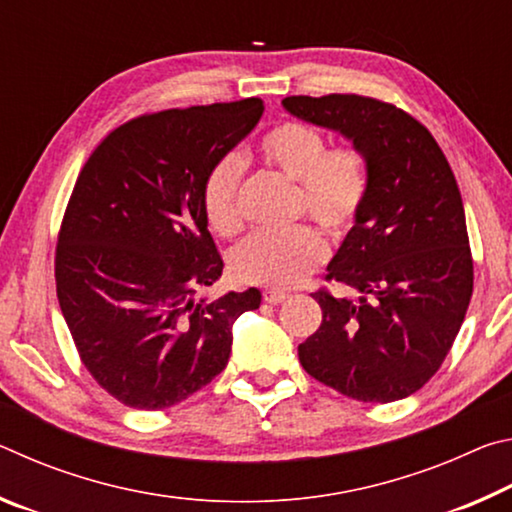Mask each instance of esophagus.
<instances>
[{"label":"esophagus","instance_id":"obj_1","mask_svg":"<svg viewBox=\"0 0 512 512\" xmlns=\"http://www.w3.org/2000/svg\"><path fill=\"white\" fill-rule=\"evenodd\" d=\"M287 298H289V293H284V291H275V289L264 291V300L268 302V305H280V302H284Z\"/></svg>","mask_w":512,"mask_h":512}]
</instances>
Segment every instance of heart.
<instances>
[{"label": "heart", "mask_w": 512, "mask_h": 512, "mask_svg": "<svg viewBox=\"0 0 512 512\" xmlns=\"http://www.w3.org/2000/svg\"><path fill=\"white\" fill-rule=\"evenodd\" d=\"M266 164L298 180L296 210L316 221L327 235L343 237L357 221L368 196V164L354 146L327 149L325 137L302 121H284L257 144ZM244 160L237 153L214 162L203 180V214L221 237L237 235L241 214ZM325 259V241L316 230L298 225L287 232H255L232 253V271L241 282L268 289H293Z\"/></svg>", "instance_id": "heart-1"}]
</instances>
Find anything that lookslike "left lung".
<instances>
[{"instance_id": "8db88e82", "label": "left lung", "mask_w": 512, "mask_h": 512, "mask_svg": "<svg viewBox=\"0 0 512 512\" xmlns=\"http://www.w3.org/2000/svg\"><path fill=\"white\" fill-rule=\"evenodd\" d=\"M293 117L348 137L368 196L318 289L323 323L298 345L302 368L359 402L420 391L452 350L472 298L465 210L438 142L409 112L359 94L287 97Z\"/></svg>"}]
</instances>
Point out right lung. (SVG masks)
<instances>
[{
    "label": "right lung",
    "instance_id": "obj_1",
    "mask_svg": "<svg viewBox=\"0 0 512 512\" xmlns=\"http://www.w3.org/2000/svg\"><path fill=\"white\" fill-rule=\"evenodd\" d=\"M262 99L173 108L112 131L85 162L56 246V293L83 366L121 404L162 411L228 366L262 293L196 300L223 273L207 171L257 126Z\"/></svg>",
    "mask_w": 512,
    "mask_h": 512
}]
</instances>
